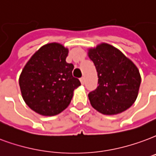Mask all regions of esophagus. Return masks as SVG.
<instances>
[{"instance_id":"1","label":"esophagus","mask_w":156,"mask_h":156,"mask_svg":"<svg viewBox=\"0 0 156 156\" xmlns=\"http://www.w3.org/2000/svg\"><path fill=\"white\" fill-rule=\"evenodd\" d=\"M80 82H81L82 84H84V82H85V78H84V77H82V78H80Z\"/></svg>"}]
</instances>
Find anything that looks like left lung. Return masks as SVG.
<instances>
[{
    "instance_id": "obj_1",
    "label": "left lung",
    "mask_w": 156,
    "mask_h": 156,
    "mask_svg": "<svg viewBox=\"0 0 156 156\" xmlns=\"http://www.w3.org/2000/svg\"><path fill=\"white\" fill-rule=\"evenodd\" d=\"M98 72V86L88 94L92 107L104 115L122 113L136 101L141 78L136 64L112 44L87 49Z\"/></svg>"
}]
</instances>
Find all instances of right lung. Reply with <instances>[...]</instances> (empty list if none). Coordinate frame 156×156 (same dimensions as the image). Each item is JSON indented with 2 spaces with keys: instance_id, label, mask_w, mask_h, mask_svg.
<instances>
[{
  "instance_id": "obj_1",
  "label": "right lung",
  "mask_w": 156,
  "mask_h": 156,
  "mask_svg": "<svg viewBox=\"0 0 156 156\" xmlns=\"http://www.w3.org/2000/svg\"><path fill=\"white\" fill-rule=\"evenodd\" d=\"M69 49L59 43L40 47L22 69L19 85L21 96L31 110L45 116L66 109L73 91L81 83L73 77V65L66 62Z\"/></svg>"
}]
</instances>
